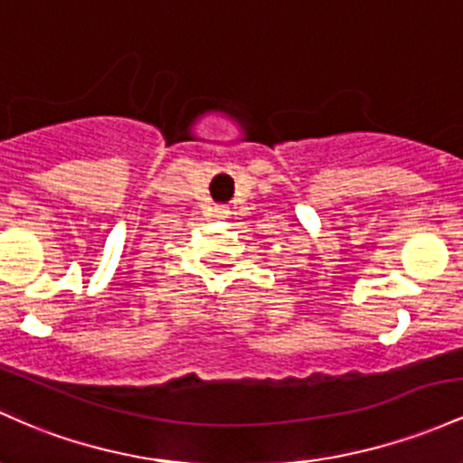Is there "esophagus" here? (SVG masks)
<instances>
[{
    "instance_id": "34e87169",
    "label": "esophagus",
    "mask_w": 463,
    "mask_h": 463,
    "mask_svg": "<svg viewBox=\"0 0 463 463\" xmlns=\"http://www.w3.org/2000/svg\"><path fill=\"white\" fill-rule=\"evenodd\" d=\"M215 213H217V217H226L228 215V208L226 206H215Z\"/></svg>"
}]
</instances>
